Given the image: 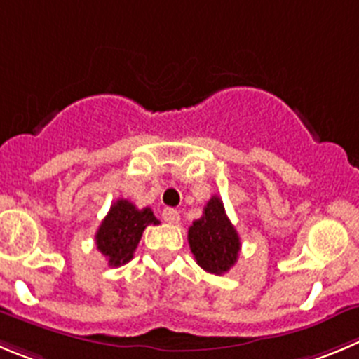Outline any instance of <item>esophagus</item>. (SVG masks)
I'll use <instances>...</instances> for the list:
<instances>
[{
    "instance_id": "34e87169",
    "label": "esophagus",
    "mask_w": 359,
    "mask_h": 359,
    "mask_svg": "<svg viewBox=\"0 0 359 359\" xmlns=\"http://www.w3.org/2000/svg\"><path fill=\"white\" fill-rule=\"evenodd\" d=\"M163 219L166 221V223H170V225H177L180 221V216L175 209H170L168 207V209L163 210Z\"/></svg>"
}]
</instances>
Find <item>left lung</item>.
Instances as JSON below:
<instances>
[{
    "instance_id": "obj_1",
    "label": "left lung",
    "mask_w": 359,
    "mask_h": 359,
    "mask_svg": "<svg viewBox=\"0 0 359 359\" xmlns=\"http://www.w3.org/2000/svg\"><path fill=\"white\" fill-rule=\"evenodd\" d=\"M187 241L196 264L207 273L225 274L237 262L239 233L230 223L219 196H212L203 209V216L193 221Z\"/></svg>"
}]
</instances>
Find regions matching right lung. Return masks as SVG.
<instances>
[{"label": "right lung", "instance_id": "obj_1", "mask_svg": "<svg viewBox=\"0 0 359 359\" xmlns=\"http://www.w3.org/2000/svg\"><path fill=\"white\" fill-rule=\"evenodd\" d=\"M149 225H159L150 207L138 209L129 200H116L95 233L97 250L111 267L123 266L133 259L143 230Z\"/></svg>", "mask_w": 359, "mask_h": 359}]
</instances>
